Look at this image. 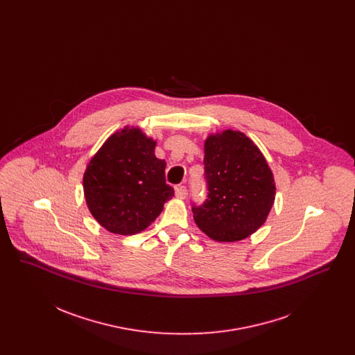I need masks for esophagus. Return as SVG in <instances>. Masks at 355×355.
Listing matches in <instances>:
<instances>
[{"label": "esophagus", "mask_w": 355, "mask_h": 355, "mask_svg": "<svg viewBox=\"0 0 355 355\" xmlns=\"http://www.w3.org/2000/svg\"><path fill=\"white\" fill-rule=\"evenodd\" d=\"M175 196H177V198H180V200H185L186 196H187V189H186V186H177V187H175Z\"/></svg>", "instance_id": "1"}]
</instances>
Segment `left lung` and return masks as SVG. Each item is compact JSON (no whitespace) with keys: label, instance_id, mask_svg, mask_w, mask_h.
<instances>
[{"label":"left lung","instance_id":"8db88e82","mask_svg":"<svg viewBox=\"0 0 355 355\" xmlns=\"http://www.w3.org/2000/svg\"><path fill=\"white\" fill-rule=\"evenodd\" d=\"M206 200L191 203L198 227L218 242L253 234L270 213L275 184L270 168L250 138L225 130L205 142Z\"/></svg>","mask_w":355,"mask_h":355}]
</instances>
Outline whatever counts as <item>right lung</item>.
Returning a JSON list of instances; mask_svg holds the SVG:
<instances>
[{
  "label": "right lung",
  "mask_w": 355,
  "mask_h": 355,
  "mask_svg": "<svg viewBox=\"0 0 355 355\" xmlns=\"http://www.w3.org/2000/svg\"><path fill=\"white\" fill-rule=\"evenodd\" d=\"M139 129L125 128L107 138L84 174L86 203L106 230L132 236L155 220L174 189L166 184L165 159Z\"/></svg>",
  "instance_id": "1"
}]
</instances>
